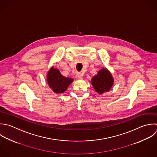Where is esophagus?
Masks as SVG:
<instances>
[{
  "label": "esophagus",
  "mask_w": 157,
  "mask_h": 157,
  "mask_svg": "<svg viewBox=\"0 0 157 157\" xmlns=\"http://www.w3.org/2000/svg\"><path fill=\"white\" fill-rule=\"evenodd\" d=\"M76 78L77 79H81L82 78V75L80 73H78L76 75Z\"/></svg>",
  "instance_id": "esophagus-1"
}]
</instances>
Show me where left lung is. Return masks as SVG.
Wrapping results in <instances>:
<instances>
[{"label": "left lung", "instance_id": "left-lung-1", "mask_svg": "<svg viewBox=\"0 0 157 157\" xmlns=\"http://www.w3.org/2000/svg\"><path fill=\"white\" fill-rule=\"evenodd\" d=\"M114 79L112 74L106 68L100 70L97 74L92 77L91 84L95 91L101 95L108 92L112 88Z\"/></svg>", "mask_w": 157, "mask_h": 157}]
</instances>
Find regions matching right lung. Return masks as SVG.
<instances>
[{"label": "right lung", "instance_id": "right-lung-1", "mask_svg": "<svg viewBox=\"0 0 157 157\" xmlns=\"http://www.w3.org/2000/svg\"><path fill=\"white\" fill-rule=\"evenodd\" d=\"M46 81L49 87L56 94H63L74 81L62 75L59 70L52 67L47 73Z\"/></svg>", "mask_w": 157, "mask_h": 157}]
</instances>
